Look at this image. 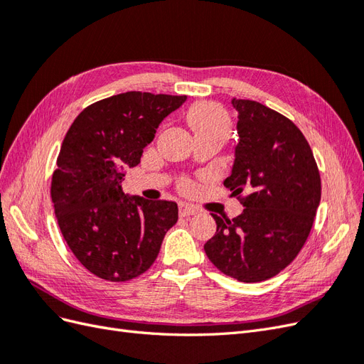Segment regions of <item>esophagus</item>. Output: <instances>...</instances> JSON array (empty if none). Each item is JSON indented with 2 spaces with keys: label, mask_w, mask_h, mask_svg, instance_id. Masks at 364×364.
I'll use <instances>...</instances> for the list:
<instances>
[{
  "label": "esophagus",
  "mask_w": 364,
  "mask_h": 364,
  "mask_svg": "<svg viewBox=\"0 0 364 364\" xmlns=\"http://www.w3.org/2000/svg\"><path fill=\"white\" fill-rule=\"evenodd\" d=\"M179 214H181V217H191V215H194V214H197V211H196V208H193L191 205H181L179 206Z\"/></svg>",
  "instance_id": "obj_1"
}]
</instances>
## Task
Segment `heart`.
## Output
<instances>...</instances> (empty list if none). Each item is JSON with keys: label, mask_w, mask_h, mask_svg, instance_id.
Wrapping results in <instances>:
<instances>
[{"label": "heart", "mask_w": 364, "mask_h": 364, "mask_svg": "<svg viewBox=\"0 0 364 364\" xmlns=\"http://www.w3.org/2000/svg\"><path fill=\"white\" fill-rule=\"evenodd\" d=\"M188 123L194 134H202L208 130H226L229 129V119L222 107L215 103H200L193 106L188 111Z\"/></svg>", "instance_id": "b5f03b06"}]
</instances>
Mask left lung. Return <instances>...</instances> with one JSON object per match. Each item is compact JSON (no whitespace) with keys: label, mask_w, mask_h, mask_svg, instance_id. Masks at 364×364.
Segmentation results:
<instances>
[{"label":"left lung","mask_w":364,"mask_h":364,"mask_svg":"<svg viewBox=\"0 0 364 364\" xmlns=\"http://www.w3.org/2000/svg\"><path fill=\"white\" fill-rule=\"evenodd\" d=\"M238 112L235 159L225 186L245 211L213 214L215 235L205 252L214 266L241 282H261L284 270L310 234L321 203V174L293 121L252 100L232 98Z\"/></svg>","instance_id":"1"}]
</instances>
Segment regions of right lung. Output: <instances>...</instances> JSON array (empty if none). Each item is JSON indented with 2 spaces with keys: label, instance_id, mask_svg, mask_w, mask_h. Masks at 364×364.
<instances>
[{
  "label": "right lung",
  "instance_id": "right-lung-1",
  "mask_svg": "<svg viewBox=\"0 0 364 364\" xmlns=\"http://www.w3.org/2000/svg\"><path fill=\"white\" fill-rule=\"evenodd\" d=\"M186 95L130 91L97 102L65 135L53 173L51 200L74 257L95 277L121 282L155 262L178 205L123 191L126 167H136L156 129Z\"/></svg>",
  "mask_w": 364,
  "mask_h": 364
}]
</instances>
